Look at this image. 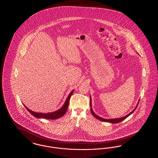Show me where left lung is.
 <instances>
[{
  "label": "left lung",
  "mask_w": 158,
  "mask_h": 158,
  "mask_svg": "<svg viewBox=\"0 0 158 158\" xmlns=\"http://www.w3.org/2000/svg\"><path fill=\"white\" fill-rule=\"evenodd\" d=\"M90 111H91V113L92 114V115L96 118H97L98 120H99L102 121H105V122H109V123H114V124H116V123H120L121 121H122L123 120H124V119H126L127 117H128L130 115H131L132 113H133L135 111V109L137 108V106H138V104H139V102H138V103H137V105L136 106V107H135V108L131 112V113H130V114H127V115H126L125 117H121V118H114V119H105V118H102V117H99L98 115H96L95 113H94V111H93V110H92V104H91V98L90 97Z\"/></svg>",
  "instance_id": "left-lung-1"
}]
</instances>
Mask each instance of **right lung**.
<instances>
[{
  "mask_svg": "<svg viewBox=\"0 0 158 158\" xmlns=\"http://www.w3.org/2000/svg\"><path fill=\"white\" fill-rule=\"evenodd\" d=\"M74 90H72L70 94L69 95L68 98L66 99L64 105H63V106L58 110L56 111L52 112V113H36V112H34L30 110V109H28L25 105L23 104L25 106V107L27 108V110H28V111H29L30 113L34 117H35L36 118H45V119H48V120H55V119H57L59 118L60 117H61L63 115H64L65 114V113H66L67 110H68V105L69 104V101H70V97L72 96V95L73 94Z\"/></svg>",
  "mask_w": 158,
  "mask_h": 158,
  "instance_id": "add662e5",
  "label": "right lung"
}]
</instances>
